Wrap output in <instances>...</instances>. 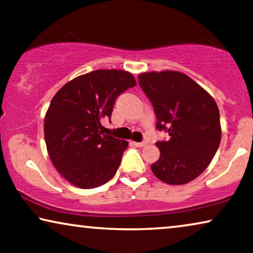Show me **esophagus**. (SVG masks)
I'll list each match as a JSON object with an SVG mask.
<instances>
[{"instance_id": "1", "label": "esophagus", "mask_w": 253, "mask_h": 253, "mask_svg": "<svg viewBox=\"0 0 253 253\" xmlns=\"http://www.w3.org/2000/svg\"><path fill=\"white\" fill-rule=\"evenodd\" d=\"M133 145L136 147H144L145 145H146V141H141V143H136V141H133Z\"/></svg>"}]
</instances>
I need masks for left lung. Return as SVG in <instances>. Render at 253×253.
Instances as JSON below:
<instances>
[{
    "instance_id": "obj_1",
    "label": "left lung",
    "mask_w": 253,
    "mask_h": 253,
    "mask_svg": "<svg viewBox=\"0 0 253 253\" xmlns=\"http://www.w3.org/2000/svg\"><path fill=\"white\" fill-rule=\"evenodd\" d=\"M153 105L157 129L169 139L158 141L160 158L151 166L160 181L171 185L191 182L215 155L221 140L216 102L202 86L182 72L165 70L138 76Z\"/></svg>"
}]
</instances>
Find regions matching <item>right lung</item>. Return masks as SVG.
<instances>
[{
	"instance_id": "add662e5",
	"label": "right lung",
	"mask_w": 253,
	"mask_h": 253,
	"mask_svg": "<svg viewBox=\"0 0 253 253\" xmlns=\"http://www.w3.org/2000/svg\"><path fill=\"white\" fill-rule=\"evenodd\" d=\"M136 79L123 70H95L58 89L44 116V140L57 171L78 188L93 189L116 174L126 140L103 134L117 96Z\"/></svg>"
}]
</instances>
